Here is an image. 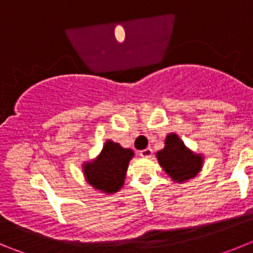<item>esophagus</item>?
I'll use <instances>...</instances> for the list:
<instances>
[{
    "mask_svg": "<svg viewBox=\"0 0 253 253\" xmlns=\"http://www.w3.org/2000/svg\"><path fill=\"white\" fill-rule=\"evenodd\" d=\"M152 153H153V151H152L151 148H146V149H142V151L139 152V154L142 156V157L144 158H149L152 156Z\"/></svg>",
    "mask_w": 253,
    "mask_h": 253,
    "instance_id": "34e87169",
    "label": "esophagus"
}]
</instances>
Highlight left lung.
Returning <instances> with one entry per match:
<instances>
[{"label": "left lung", "mask_w": 253, "mask_h": 253, "mask_svg": "<svg viewBox=\"0 0 253 253\" xmlns=\"http://www.w3.org/2000/svg\"><path fill=\"white\" fill-rule=\"evenodd\" d=\"M157 158L167 175L177 182L195 177L203 165L202 156L187 149L184 142L173 133L166 137L165 148L157 152Z\"/></svg>", "instance_id": "left-lung-1"}]
</instances>
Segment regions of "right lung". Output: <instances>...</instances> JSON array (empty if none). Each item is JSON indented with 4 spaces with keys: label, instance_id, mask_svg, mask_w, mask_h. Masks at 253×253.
Here are the masks:
<instances>
[{
    "label": "right lung",
    "instance_id": "add662e5",
    "mask_svg": "<svg viewBox=\"0 0 253 253\" xmlns=\"http://www.w3.org/2000/svg\"><path fill=\"white\" fill-rule=\"evenodd\" d=\"M133 156L131 149L123 148L119 143L107 140L99 157L84 165L87 182L93 189L106 194L116 193L124 184L128 163Z\"/></svg>",
    "mask_w": 253,
    "mask_h": 253
}]
</instances>
